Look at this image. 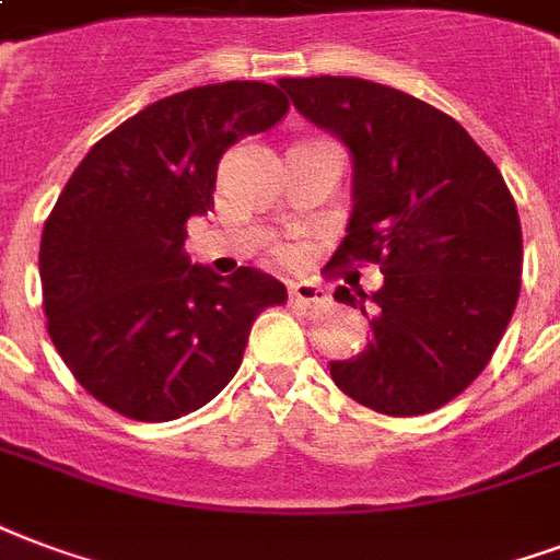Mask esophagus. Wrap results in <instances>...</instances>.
Wrapping results in <instances>:
<instances>
[{
	"mask_svg": "<svg viewBox=\"0 0 560 560\" xmlns=\"http://www.w3.org/2000/svg\"><path fill=\"white\" fill-rule=\"evenodd\" d=\"M292 304L298 306H322L327 304V295L325 289L318 283H313V280H301V283H292Z\"/></svg>",
	"mask_w": 560,
	"mask_h": 560,
	"instance_id": "1",
	"label": "esophagus"
}]
</instances>
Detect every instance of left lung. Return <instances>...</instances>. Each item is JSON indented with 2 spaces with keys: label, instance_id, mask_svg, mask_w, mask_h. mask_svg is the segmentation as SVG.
Listing matches in <instances>:
<instances>
[{
  "label": "left lung",
  "instance_id": "8db88e82",
  "mask_svg": "<svg viewBox=\"0 0 560 560\" xmlns=\"http://www.w3.org/2000/svg\"><path fill=\"white\" fill-rule=\"evenodd\" d=\"M280 88L354 165V212L327 268L375 262L384 275L372 295L334 292L369 315L372 339L363 354L330 363V377L377 413H431L485 372L514 315L523 275L514 197L455 117L405 91L354 75L280 79Z\"/></svg>",
  "mask_w": 560,
  "mask_h": 560
}]
</instances>
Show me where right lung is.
Here are the masks:
<instances>
[{
  "mask_svg": "<svg viewBox=\"0 0 560 560\" xmlns=\"http://www.w3.org/2000/svg\"><path fill=\"white\" fill-rule=\"evenodd\" d=\"M285 112L265 82L188 88L100 138L67 179L40 235L46 330L96 401L138 422L195 413L238 372L256 315L285 301L271 275L218 277L185 256L226 147Z\"/></svg>",
  "mask_w": 560,
  "mask_h": 560,
  "instance_id": "1",
  "label": "right lung"
}]
</instances>
